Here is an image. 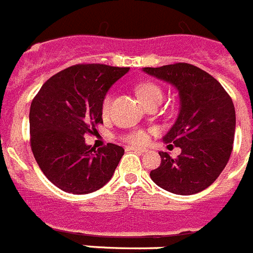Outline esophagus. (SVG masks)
Wrapping results in <instances>:
<instances>
[{
  "label": "esophagus",
  "instance_id": "34e87169",
  "mask_svg": "<svg viewBox=\"0 0 253 253\" xmlns=\"http://www.w3.org/2000/svg\"><path fill=\"white\" fill-rule=\"evenodd\" d=\"M129 149H130V151L139 152V153H146V152H147L146 148H140V147H134V146L129 147Z\"/></svg>",
  "mask_w": 253,
  "mask_h": 253
}]
</instances>
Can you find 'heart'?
I'll return each instance as SVG.
<instances>
[{
  "label": "heart",
  "mask_w": 253,
  "mask_h": 253,
  "mask_svg": "<svg viewBox=\"0 0 253 253\" xmlns=\"http://www.w3.org/2000/svg\"><path fill=\"white\" fill-rule=\"evenodd\" d=\"M135 91L142 99V101L148 106L151 102L156 101V100H162V91L160 87L153 82H140L135 87ZM113 93L107 92L105 95L104 100H102L101 110L104 115H107L111 110V105H113ZM125 139L128 142L133 143V144H144L148 140V133L146 130H134L129 133Z\"/></svg>",
  "instance_id": "heart-1"
}]
</instances>
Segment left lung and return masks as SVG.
<instances>
[{"instance_id":"1","label":"left lung","mask_w":253,"mask_h":253,"mask_svg":"<svg viewBox=\"0 0 253 253\" xmlns=\"http://www.w3.org/2000/svg\"><path fill=\"white\" fill-rule=\"evenodd\" d=\"M143 71L175 86L180 96L177 119L163 140L180 147L181 154L172 158L160 152V167L149 176L154 184L177 195L203 191L222 173L233 149L236 110L231 96L213 76L193 64Z\"/></svg>"}]
</instances>
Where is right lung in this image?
<instances>
[{
	"label": "right lung",
	"mask_w": 253,
	"mask_h": 253,
	"mask_svg": "<svg viewBox=\"0 0 253 253\" xmlns=\"http://www.w3.org/2000/svg\"><path fill=\"white\" fill-rule=\"evenodd\" d=\"M128 71L76 64L51 76L31 102V151L46 178L66 193H93L113 177L123 147L109 143L96 151L84 137L97 131L105 95Z\"/></svg>",
	"instance_id": "obj_1"
}]
</instances>
